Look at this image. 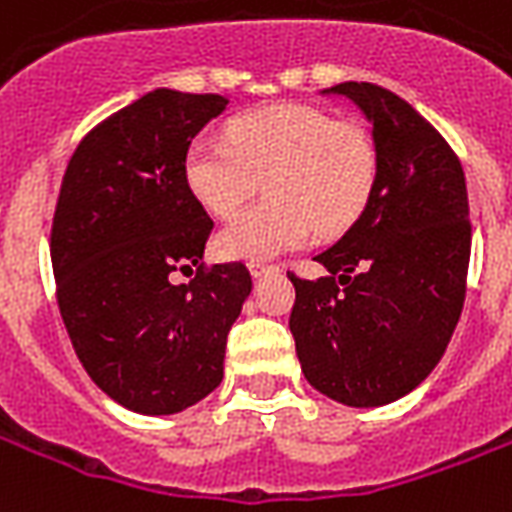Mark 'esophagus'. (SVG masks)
I'll list each match as a JSON object with an SVG mask.
<instances>
[{"label":"esophagus","instance_id":"obj_1","mask_svg":"<svg viewBox=\"0 0 512 512\" xmlns=\"http://www.w3.org/2000/svg\"><path fill=\"white\" fill-rule=\"evenodd\" d=\"M271 271H276V266H271V263H249V274L255 276V279H260V276L271 274Z\"/></svg>","mask_w":512,"mask_h":512}]
</instances>
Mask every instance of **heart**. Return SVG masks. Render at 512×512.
<instances>
[{"label": "heart", "instance_id": "obj_1", "mask_svg": "<svg viewBox=\"0 0 512 512\" xmlns=\"http://www.w3.org/2000/svg\"><path fill=\"white\" fill-rule=\"evenodd\" d=\"M377 149L369 132L333 113L279 102L230 124V140L198 138L184 154L192 198L214 217H230L263 187V203L246 208L217 233L227 260H266L342 236L377 187Z\"/></svg>", "mask_w": 512, "mask_h": 512}]
</instances>
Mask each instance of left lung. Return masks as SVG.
<instances>
[{
  "label": "left lung",
  "instance_id": "obj_1",
  "mask_svg": "<svg viewBox=\"0 0 512 512\" xmlns=\"http://www.w3.org/2000/svg\"><path fill=\"white\" fill-rule=\"evenodd\" d=\"M372 124L377 187L363 217L298 279L290 331L312 388L347 407L415 391L445 355L467 293V181L461 162L410 102L374 83H339Z\"/></svg>",
  "mask_w": 512,
  "mask_h": 512
}]
</instances>
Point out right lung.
Returning a JSON list of instances; mask_svg holds the SVG:
<instances>
[{
  "label": "right lung",
  "mask_w": 512,
  "mask_h": 512,
  "mask_svg": "<svg viewBox=\"0 0 512 512\" xmlns=\"http://www.w3.org/2000/svg\"><path fill=\"white\" fill-rule=\"evenodd\" d=\"M225 105L154 89L97 124L64 170L51 230L59 312L94 385L140 415H173L217 388L252 293L244 263L203 266L214 222L184 181L189 143ZM173 270L196 276L179 286Z\"/></svg>",
  "instance_id": "obj_1"
}]
</instances>
